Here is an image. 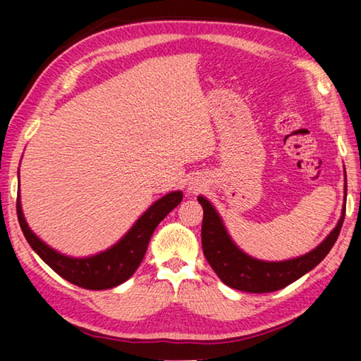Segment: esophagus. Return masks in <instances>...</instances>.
Masks as SVG:
<instances>
[{
  "label": "esophagus",
  "mask_w": 361,
  "mask_h": 361,
  "mask_svg": "<svg viewBox=\"0 0 361 361\" xmlns=\"http://www.w3.org/2000/svg\"><path fill=\"white\" fill-rule=\"evenodd\" d=\"M199 183L197 181H191L188 185V189H189V192H195V191H199Z\"/></svg>",
  "instance_id": "obj_1"
}]
</instances>
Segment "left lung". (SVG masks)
Listing matches in <instances>:
<instances>
[{
    "label": "left lung",
    "instance_id": "obj_1",
    "mask_svg": "<svg viewBox=\"0 0 361 361\" xmlns=\"http://www.w3.org/2000/svg\"><path fill=\"white\" fill-rule=\"evenodd\" d=\"M347 197V176L344 180V200ZM199 204L204 209L202 219V250L205 259L209 261L221 282L231 288L247 293H271L285 288L286 285L301 279L304 274L320 264L322 259L329 253L344 223L345 205L342 207L341 218L336 228L329 232L320 245H317L309 253L298 258L285 261H262L235 245L231 239L228 229L218 215L215 207L204 195H197Z\"/></svg>",
    "mask_w": 361,
    "mask_h": 361
}]
</instances>
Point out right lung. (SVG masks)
Masks as SVG:
<instances>
[{"instance_id":"add662e5","label":"right lung","mask_w":361,"mask_h":361,"mask_svg":"<svg viewBox=\"0 0 361 361\" xmlns=\"http://www.w3.org/2000/svg\"><path fill=\"white\" fill-rule=\"evenodd\" d=\"M181 191L166 194L156 200L113 247L92 256H84V258H73V256L57 252L30 229L22 212L20 191L17 195V218H19L22 232L30 247L54 272L68 280L70 283L82 286V288L108 290L124 283L127 279L133 276L148 250L152 232L157 228V224L181 202Z\"/></svg>"}]
</instances>
